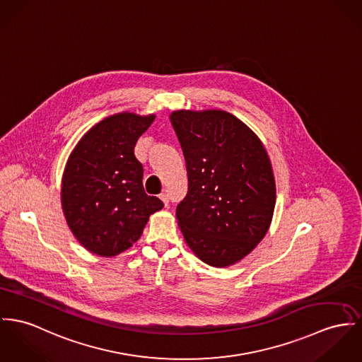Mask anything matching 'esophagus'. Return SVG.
I'll use <instances>...</instances> for the list:
<instances>
[{
  "label": "esophagus",
  "instance_id": "34e87169",
  "mask_svg": "<svg viewBox=\"0 0 362 362\" xmlns=\"http://www.w3.org/2000/svg\"><path fill=\"white\" fill-rule=\"evenodd\" d=\"M160 198H161V201H163V202L165 204V206H167L168 202H169V198H168L167 193H161V194H160Z\"/></svg>",
  "mask_w": 362,
  "mask_h": 362
}]
</instances>
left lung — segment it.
Returning <instances> with one entry per match:
<instances>
[{
  "instance_id": "obj_1",
  "label": "left lung",
  "mask_w": 362,
  "mask_h": 362,
  "mask_svg": "<svg viewBox=\"0 0 362 362\" xmlns=\"http://www.w3.org/2000/svg\"><path fill=\"white\" fill-rule=\"evenodd\" d=\"M169 118L189 179L176 208L180 231L204 263L231 266L255 250L273 219L276 180L269 154L230 112L176 110Z\"/></svg>"
}]
</instances>
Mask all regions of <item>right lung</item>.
<instances>
[{
	"label": "right lung",
	"mask_w": 362,
	"mask_h": 362,
	"mask_svg": "<svg viewBox=\"0 0 362 362\" xmlns=\"http://www.w3.org/2000/svg\"><path fill=\"white\" fill-rule=\"evenodd\" d=\"M154 114L118 112L95 124L71 151L62 177V208L83 248L112 257L131 248L150 215L164 208L146 194L143 167L135 157Z\"/></svg>",
	"instance_id": "obj_1"
}]
</instances>
